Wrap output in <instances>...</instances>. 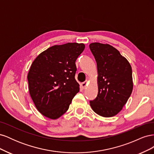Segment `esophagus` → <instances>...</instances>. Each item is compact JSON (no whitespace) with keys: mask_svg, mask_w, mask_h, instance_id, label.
<instances>
[{"mask_svg":"<svg viewBox=\"0 0 154 154\" xmlns=\"http://www.w3.org/2000/svg\"><path fill=\"white\" fill-rule=\"evenodd\" d=\"M87 85H88V81H85V82H84L82 83L81 87L82 88H85L87 86Z\"/></svg>","mask_w":154,"mask_h":154,"instance_id":"esophagus-1","label":"esophagus"}]
</instances>
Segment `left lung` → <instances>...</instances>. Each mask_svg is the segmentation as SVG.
<instances>
[{"mask_svg": "<svg viewBox=\"0 0 154 154\" xmlns=\"http://www.w3.org/2000/svg\"><path fill=\"white\" fill-rule=\"evenodd\" d=\"M89 48L97 63L98 86L97 96L90 105L102 117H112L122 110L132 94V67L113 46L94 42Z\"/></svg>", "mask_w": 154, "mask_h": 154, "instance_id": "obj_1", "label": "left lung"}]
</instances>
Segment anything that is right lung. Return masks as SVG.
<instances>
[{
	"label": "right lung",
	"mask_w": 154,
	"mask_h": 154,
	"mask_svg": "<svg viewBox=\"0 0 154 154\" xmlns=\"http://www.w3.org/2000/svg\"><path fill=\"white\" fill-rule=\"evenodd\" d=\"M84 49L83 44L55 45L32 62L27 74L29 94L36 109L45 117L59 118L80 91L75 80V62Z\"/></svg>",
	"instance_id": "right-lung-1"
}]
</instances>
